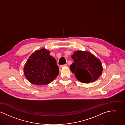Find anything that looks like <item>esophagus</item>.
Here are the masks:
<instances>
[{"label": "esophagus", "instance_id": "34e87169", "mask_svg": "<svg viewBox=\"0 0 125 125\" xmlns=\"http://www.w3.org/2000/svg\"><path fill=\"white\" fill-rule=\"evenodd\" d=\"M67 64H64V65H60V67L62 68V67H67Z\"/></svg>", "mask_w": 125, "mask_h": 125}]
</instances>
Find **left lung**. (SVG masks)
Instances as JSON below:
<instances>
[{
    "instance_id": "8db88e82",
    "label": "left lung",
    "mask_w": 125,
    "mask_h": 125,
    "mask_svg": "<svg viewBox=\"0 0 125 125\" xmlns=\"http://www.w3.org/2000/svg\"><path fill=\"white\" fill-rule=\"evenodd\" d=\"M71 58L74 63L70 66V69L81 82H93L101 76L103 71L101 62L90 52L77 51Z\"/></svg>"
}]
</instances>
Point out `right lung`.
<instances>
[{"instance_id":"add662e5","label":"right lung","mask_w":125,"mask_h":125,"mask_svg":"<svg viewBox=\"0 0 125 125\" xmlns=\"http://www.w3.org/2000/svg\"><path fill=\"white\" fill-rule=\"evenodd\" d=\"M44 48L36 51L29 58L24 68L25 76L31 83L36 85H47L59 74L55 58Z\"/></svg>"}]
</instances>
